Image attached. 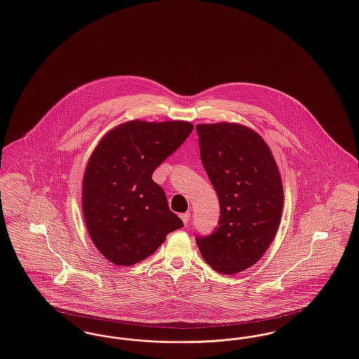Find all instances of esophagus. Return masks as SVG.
Listing matches in <instances>:
<instances>
[{"instance_id": "34e87169", "label": "esophagus", "mask_w": 359, "mask_h": 359, "mask_svg": "<svg viewBox=\"0 0 359 359\" xmlns=\"http://www.w3.org/2000/svg\"><path fill=\"white\" fill-rule=\"evenodd\" d=\"M180 218H182V221H183L184 224H187V223L189 222V212H184V214H182V215H180Z\"/></svg>"}]
</instances>
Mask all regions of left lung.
Listing matches in <instances>:
<instances>
[{
    "label": "left lung",
    "mask_w": 359,
    "mask_h": 359,
    "mask_svg": "<svg viewBox=\"0 0 359 359\" xmlns=\"http://www.w3.org/2000/svg\"><path fill=\"white\" fill-rule=\"evenodd\" d=\"M201 160L215 189L218 229L196 243L218 273L253 266L272 243L281 222L284 189L273 154L256 130L236 123L196 125Z\"/></svg>",
    "instance_id": "1"
}]
</instances>
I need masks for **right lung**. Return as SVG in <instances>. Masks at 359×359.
<instances>
[{
    "label": "right lung",
    "instance_id": "obj_1",
    "mask_svg": "<svg viewBox=\"0 0 359 359\" xmlns=\"http://www.w3.org/2000/svg\"><path fill=\"white\" fill-rule=\"evenodd\" d=\"M192 129L187 121H128L93 151L82 182V212L93 243L111 264L135 265L184 226L152 175Z\"/></svg>",
    "mask_w": 359,
    "mask_h": 359
}]
</instances>
